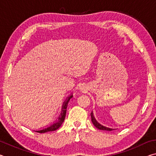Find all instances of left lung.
Wrapping results in <instances>:
<instances>
[{
    "label": "left lung",
    "instance_id": "left-lung-1",
    "mask_svg": "<svg viewBox=\"0 0 156 156\" xmlns=\"http://www.w3.org/2000/svg\"><path fill=\"white\" fill-rule=\"evenodd\" d=\"M91 121L92 122H93L94 125L96 126L97 129H100V130H105V131H112L113 130V129H110V128H108L106 127V126H102V125H100V123H98L96 121V120L95 119V118L94 117V115H93V113H91Z\"/></svg>",
    "mask_w": 156,
    "mask_h": 156
}]
</instances>
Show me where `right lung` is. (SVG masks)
I'll list each match as a JSON object with an SVG mask.
<instances>
[{"mask_svg": "<svg viewBox=\"0 0 156 156\" xmlns=\"http://www.w3.org/2000/svg\"><path fill=\"white\" fill-rule=\"evenodd\" d=\"M72 96H70L69 97L67 98V99L66 100V101L64 102V105H63L62 106V113H61V115L58 118V120L56 122H55L51 125L50 126L47 128H45L44 129H42L41 131H36V132H38V133H46V132H49V131H56L58 129L60 126H61L62 124L63 123L65 120V115H66V112H67V105H68V102L69 101V100L72 98Z\"/></svg>", "mask_w": 156, "mask_h": 156, "instance_id": "add662e5", "label": "right lung"}]
</instances>
